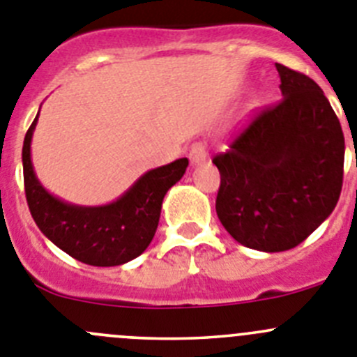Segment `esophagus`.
Listing matches in <instances>:
<instances>
[{
    "mask_svg": "<svg viewBox=\"0 0 357 357\" xmlns=\"http://www.w3.org/2000/svg\"><path fill=\"white\" fill-rule=\"evenodd\" d=\"M188 158L192 162V165H199V163H204L208 160V149H206L204 142H194L192 148H190Z\"/></svg>",
    "mask_w": 357,
    "mask_h": 357,
    "instance_id": "obj_1",
    "label": "esophagus"
}]
</instances>
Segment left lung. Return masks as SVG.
Returning <instances> with one entry per match:
<instances>
[{
  "label": "left lung",
  "instance_id": "obj_1",
  "mask_svg": "<svg viewBox=\"0 0 357 357\" xmlns=\"http://www.w3.org/2000/svg\"><path fill=\"white\" fill-rule=\"evenodd\" d=\"M276 70L284 98L213 158L220 222L238 243L269 254L298 246L331 215L345 158L344 132L317 82L280 63Z\"/></svg>",
  "mask_w": 357,
  "mask_h": 357
}]
</instances>
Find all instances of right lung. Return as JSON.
I'll use <instances>...</instances> for the list:
<instances>
[{"mask_svg":"<svg viewBox=\"0 0 357 357\" xmlns=\"http://www.w3.org/2000/svg\"><path fill=\"white\" fill-rule=\"evenodd\" d=\"M36 121L38 114L26 132L22 169L26 201L40 231L70 257L89 266H121L139 257L158 227L163 197L183 178L188 158L151 169L109 204H70L49 194L36 178L31 162Z\"/></svg>","mask_w":357,"mask_h":357,"instance_id":"right-lung-1","label":"right lung"}]
</instances>
